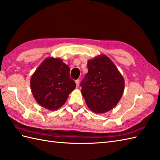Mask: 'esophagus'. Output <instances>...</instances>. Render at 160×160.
Masks as SVG:
<instances>
[{"label": "esophagus", "mask_w": 160, "mask_h": 160, "mask_svg": "<svg viewBox=\"0 0 160 160\" xmlns=\"http://www.w3.org/2000/svg\"><path fill=\"white\" fill-rule=\"evenodd\" d=\"M76 87H78L79 85H80V80H76Z\"/></svg>", "instance_id": "esophagus-1"}]
</instances>
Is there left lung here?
<instances>
[{
  "mask_svg": "<svg viewBox=\"0 0 160 160\" xmlns=\"http://www.w3.org/2000/svg\"><path fill=\"white\" fill-rule=\"evenodd\" d=\"M88 73L82 81L81 92L88 108L105 113L117 105L124 91L125 81L114 63L105 54L88 61Z\"/></svg>",
  "mask_w": 160,
  "mask_h": 160,
  "instance_id": "8db88e82",
  "label": "left lung"
}]
</instances>
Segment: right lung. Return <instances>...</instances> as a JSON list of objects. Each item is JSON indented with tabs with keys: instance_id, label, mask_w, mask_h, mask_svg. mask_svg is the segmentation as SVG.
I'll list each match as a JSON object with an SVG mask.
<instances>
[{
	"instance_id": "obj_1",
	"label": "right lung",
	"mask_w": 160,
	"mask_h": 160,
	"mask_svg": "<svg viewBox=\"0 0 160 160\" xmlns=\"http://www.w3.org/2000/svg\"><path fill=\"white\" fill-rule=\"evenodd\" d=\"M69 71L60 58L48 57L42 62L30 80L32 93L39 105L56 110L64 104L76 88Z\"/></svg>"
}]
</instances>
